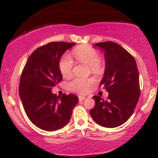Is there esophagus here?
Segmentation results:
<instances>
[{
	"mask_svg": "<svg viewBox=\"0 0 158 158\" xmlns=\"http://www.w3.org/2000/svg\"><path fill=\"white\" fill-rule=\"evenodd\" d=\"M85 97L84 96H79V101H83L84 100H85Z\"/></svg>",
	"mask_w": 158,
	"mask_h": 158,
	"instance_id": "obj_1",
	"label": "esophagus"
}]
</instances>
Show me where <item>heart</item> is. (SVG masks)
Instances as JSON below:
<instances>
[{
    "instance_id": "1",
    "label": "heart",
    "mask_w": 158,
    "mask_h": 158,
    "mask_svg": "<svg viewBox=\"0 0 158 158\" xmlns=\"http://www.w3.org/2000/svg\"><path fill=\"white\" fill-rule=\"evenodd\" d=\"M74 55L77 59L90 66L92 71L97 73L99 71V63L100 58L97 51L91 47H81L74 51ZM74 65L73 58L69 54L64 55L60 59L59 68L61 74L64 77H69L72 73ZM94 79L74 78L69 82V87L71 90L79 93H85L89 91L90 87L94 84Z\"/></svg>"
}]
</instances>
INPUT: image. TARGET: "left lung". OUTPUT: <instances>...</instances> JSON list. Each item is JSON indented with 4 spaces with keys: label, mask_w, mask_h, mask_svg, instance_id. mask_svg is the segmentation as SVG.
<instances>
[{
    "label": "left lung",
    "mask_w": 158,
    "mask_h": 158,
    "mask_svg": "<svg viewBox=\"0 0 158 158\" xmlns=\"http://www.w3.org/2000/svg\"><path fill=\"white\" fill-rule=\"evenodd\" d=\"M105 52V69L100 85L109 93L108 100L93 98L95 106L90 114L96 123L116 127L132 116L140 95L139 76L135 59L118 44L104 42L95 44Z\"/></svg>",
    "instance_id": "left-lung-1"
}]
</instances>
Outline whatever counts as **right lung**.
I'll use <instances>...</instances> for the list:
<instances>
[{
	"mask_svg": "<svg viewBox=\"0 0 158 158\" xmlns=\"http://www.w3.org/2000/svg\"><path fill=\"white\" fill-rule=\"evenodd\" d=\"M75 43L53 42L37 48L29 56L21 74L19 96L29 120L40 129L55 131L68 123L79 98L57 96L52 89L63 79L60 58Z\"/></svg>",
	"mask_w": 158,
	"mask_h": 158,
	"instance_id": "right-lung-1",
	"label": "right lung"
}]
</instances>
